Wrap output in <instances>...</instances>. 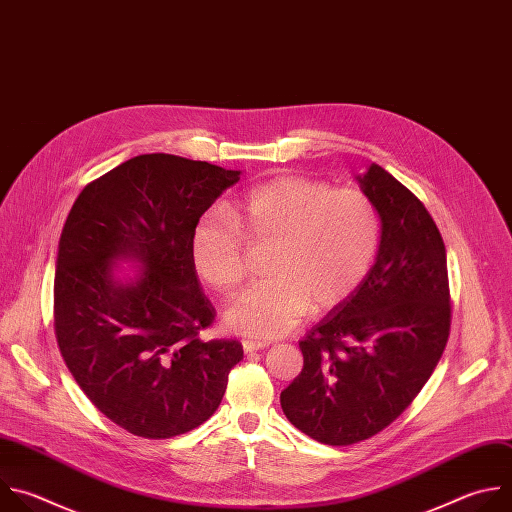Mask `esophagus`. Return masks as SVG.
Here are the masks:
<instances>
[{"instance_id":"obj_1","label":"esophagus","mask_w":512,"mask_h":512,"mask_svg":"<svg viewBox=\"0 0 512 512\" xmlns=\"http://www.w3.org/2000/svg\"><path fill=\"white\" fill-rule=\"evenodd\" d=\"M242 347L246 353H254V351H260V349H266L268 343L266 341H252V339H244L242 341Z\"/></svg>"}]
</instances>
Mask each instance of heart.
<instances>
[{
	"label": "heart",
	"instance_id": "b5f03b06",
	"mask_svg": "<svg viewBox=\"0 0 512 512\" xmlns=\"http://www.w3.org/2000/svg\"><path fill=\"white\" fill-rule=\"evenodd\" d=\"M381 240L375 203L359 189L284 175L244 191L228 214H203L189 238L197 274L220 294L246 276V246L270 248L266 280L240 294L226 325L246 337L288 333L306 311L341 304L367 276Z\"/></svg>",
	"mask_w": 512,
	"mask_h": 512
}]
</instances>
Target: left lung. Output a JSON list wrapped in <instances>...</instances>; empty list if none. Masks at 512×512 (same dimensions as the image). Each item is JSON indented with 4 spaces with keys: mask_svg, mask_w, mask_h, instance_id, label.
<instances>
[{
    "mask_svg": "<svg viewBox=\"0 0 512 512\" xmlns=\"http://www.w3.org/2000/svg\"><path fill=\"white\" fill-rule=\"evenodd\" d=\"M359 183L381 220L375 264L298 343L302 371L280 393L288 422L329 446L367 440L405 412L452 319L446 248L424 203L375 163Z\"/></svg>",
    "mask_w": 512,
    "mask_h": 512,
    "instance_id": "left-lung-1",
    "label": "left lung"
}]
</instances>
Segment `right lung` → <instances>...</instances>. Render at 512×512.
<instances>
[{"label":"right lung","instance_id":"add662e5","mask_svg":"<svg viewBox=\"0 0 512 512\" xmlns=\"http://www.w3.org/2000/svg\"><path fill=\"white\" fill-rule=\"evenodd\" d=\"M240 171L167 153L133 157L90 181L66 218L54 276V331L62 359L123 430L165 440L218 410L234 339L201 341L216 309L189 254L195 222ZM143 266L129 283L114 262Z\"/></svg>","mask_w":512,"mask_h":512}]
</instances>
